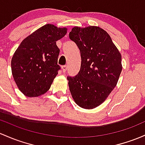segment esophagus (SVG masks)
<instances>
[{"mask_svg":"<svg viewBox=\"0 0 145 145\" xmlns=\"http://www.w3.org/2000/svg\"><path fill=\"white\" fill-rule=\"evenodd\" d=\"M67 65H63V66H62V70H63V72H65V71H67Z\"/></svg>","mask_w":145,"mask_h":145,"instance_id":"esophagus-1","label":"esophagus"}]
</instances>
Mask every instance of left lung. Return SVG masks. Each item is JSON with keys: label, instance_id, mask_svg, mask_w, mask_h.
Segmentation results:
<instances>
[{"label": "left lung", "instance_id": "obj_1", "mask_svg": "<svg viewBox=\"0 0 145 145\" xmlns=\"http://www.w3.org/2000/svg\"><path fill=\"white\" fill-rule=\"evenodd\" d=\"M69 36L81 56L78 75L67 77L71 96L80 107L94 109L117 85L122 69L121 54L109 34L98 26L74 27Z\"/></svg>", "mask_w": 145, "mask_h": 145}]
</instances>
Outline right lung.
Returning a JSON list of instances; mask_svg holds the SVG:
<instances>
[{"mask_svg": "<svg viewBox=\"0 0 145 145\" xmlns=\"http://www.w3.org/2000/svg\"><path fill=\"white\" fill-rule=\"evenodd\" d=\"M67 32V27L44 25L25 38L14 52L11 61L12 76L25 96L39 97L49 89L60 68L56 41Z\"/></svg>", "mask_w": 145, "mask_h": 145, "instance_id": "add662e5", "label": "right lung"}]
</instances>
